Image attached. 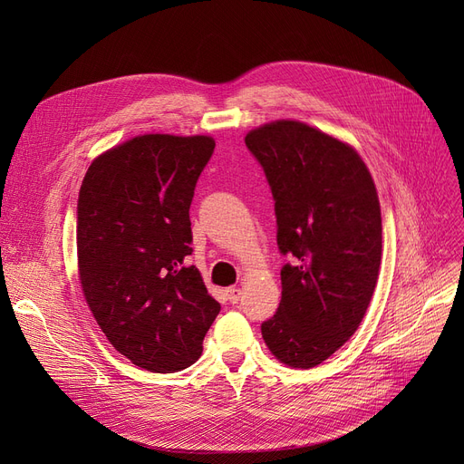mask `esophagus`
Here are the masks:
<instances>
[{
    "instance_id": "obj_1",
    "label": "esophagus",
    "mask_w": 464,
    "mask_h": 464,
    "mask_svg": "<svg viewBox=\"0 0 464 464\" xmlns=\"http://www.w3.org/2000/svg\"><path fill=\"white\" fill-rule=\"evenodd\" d=\"M226 295H227V299H229V303L231 304H237L238 301H240V289L238 287H227L226 289Z\"/></svg>"
}]
</instances>
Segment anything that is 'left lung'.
Listing matches in <instances>:
<instances>
[{"instance_id":"1","label":"left lung","mask_w":464,"mask_h":464,"mask_svg":"<svg viewBox=\"0 0 464 464\" xmlns=\"http://www.w3.org/2000/svg\"><path fill=\"white\" fill-rule=\"evenodd\" d=\"M245 142L273 191L278 250L291 257L261 334L284 364L312 369L357 331L371 304L382 261L376 186L352 146L303 121L265 124Z\"/></svg>"}]
</instances>
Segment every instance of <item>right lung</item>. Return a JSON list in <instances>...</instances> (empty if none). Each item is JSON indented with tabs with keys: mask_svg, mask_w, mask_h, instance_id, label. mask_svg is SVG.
<instances>
[{
	"mask_svg": "<svg viewBox=\"0 0 464 464\" xmlns=\"http://www.w3.org/2000/svg\"><path fill=\"white\" fill-rule=\"evenodd\" d=\"M214 146L207 135H140L95 158L81 186L86 303L114 350L144 371L188 369L219 314L188 265L189 205Z\"/></svg>",
	"mask_w": 464,
	"mask_h": 464,
	"instance_id": "obj_1",
	"label": "right lung"
}]
</instances>
